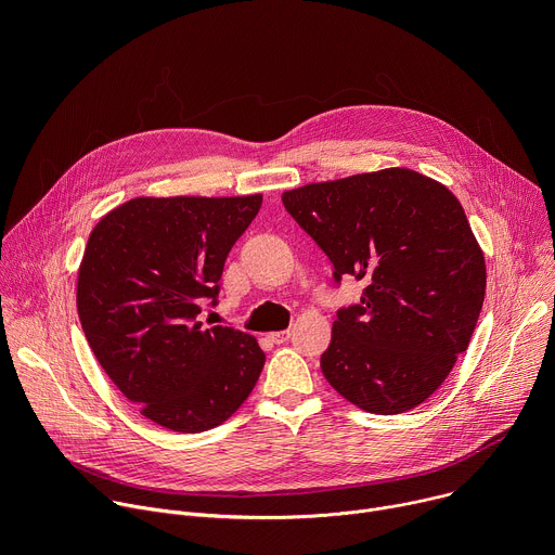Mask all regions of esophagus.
Returning a JSON list of instances; mask_svg holds the SVG:
<instances>
[{
  "mask_svg": "<svg viewBox=\"0 0 555 555\" xmlns=\"http://www.w3.org/2000/svg\"><path fill=\"white\" fill-rule=\"evenodd\" d=\"M289 330H283V332H272L270 334V340L274 343V345H283V343H287L289 340Z\"/></svg>",
  "mask_w": 555,
  "mask_h": 555,
  "instance_id": "1",
  "label": "esophagus"
}]
</instances>
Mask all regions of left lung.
I'll list each match as a JSON object with an SVG mask.
<instances>
[{"mask_svg":"<svg viewBox=\"0 0 555 555\" xmlns=\"http://www.w3.org/2000/svg\"><path fill=\"white\" fill-rule=\"evenodd\" d=\"M281 199L334 263V281L364 283L360 302L336 313L321 358L327 382L375 415L426 402L467 349L486 298V259L459 199L400 167Z\"/></svg>","mask_w":555,"mask_h":555,"instance_id":"8db88e82","label":"left lung"}]
</instances>
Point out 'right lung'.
<instances>
[{
	"mask_svg": "<svg viewBox=\"0 0 555 555\" xmlns=\"http://www.w3.org/2000/svg\"><path fill=\"white\" fill-rule=\"evenodd\" d=\"M246 197H135L90 234L76 307L86 338L129 402L176 433L223 424L253 392L266 353L240 330L199 323L217 305L234 242L261 208Z\"/></svg>",
	"mask_w": 555,
	"mask_h": 555,
	"instance_id": "right-lung-1",
	"label": "right lung"
}]
</instances>
